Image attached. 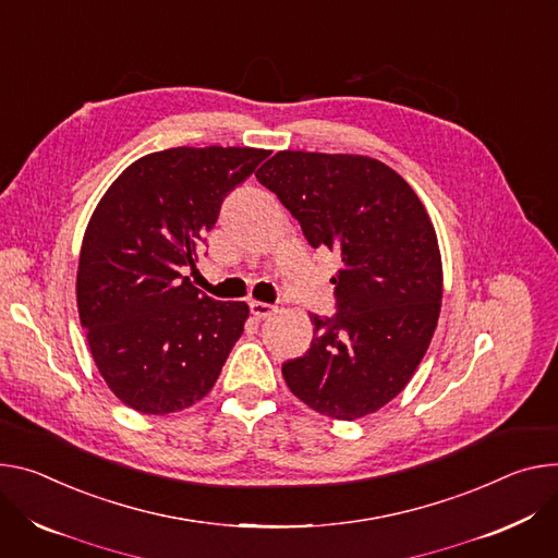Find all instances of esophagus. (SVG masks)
<instances>
[{
  "label": "esophagus",
  "mask_w": 558,
  "mask_h": 558,
  "mask_svg": "<svg viewBox=\"0 0 558 558\" xmlns=\"http://www.w3.org/2000/svg\"><path fill=\"white\" fill-rule=\"evenodd\" d=\"M248 310H251V314L256 316L258 320H265V318H271L278 310L274 307V305H267V302H258V300H253V302H248Z\"/></svg>",
  "instance_id": "obj_1"
}]
</instances>
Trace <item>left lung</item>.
<instances>
[{
  "mask_svg": "<svg viewBox=\"0 0 558 558\" xmlns=\"http://www.w3.org/2000/svg\"><path fill=\"white\" fill-rule=\"evenodd\" d=\"M256 178L300 222L307 242L336 248V316L312 314L314 340L282 376L302 402L356 421L396 398L432 342L442 298L434 225L414 189L367 156L278 150Z\"/></svg>",
  "mask_w": 558,
  "mask_h": 558,
  "instance_id": "obj_1",
  "label": "left lung"
}]
</instances>
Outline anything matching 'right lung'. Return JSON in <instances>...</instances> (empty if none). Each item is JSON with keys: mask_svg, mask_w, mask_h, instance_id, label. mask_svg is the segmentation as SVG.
I'll return each mask as SVG.
<instances>
[{"mask_svg": "<svg viewBox=\"0 0 558 558\" xmlns=\"http://www.w3.org/2000/svg\"><path fill=\"white\" fill-rule=\"evenodd\" d=\"M269 154L158 150L126 167L95 207L80 251V323L99 374L131 410L180 412L216 385L248 307L209 298L180 271L195 267L229 191Z\"/></svg>", "mask_w": 558, "mask_h": 558, "instance_id": "right-lung-1", "label": "right lung"}]
</instances>
